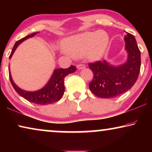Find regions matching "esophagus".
Instances as JSON below:
<instances>
[{
  "instance_id": "34e87169",
  "label": "esophagus",
  "mask_w": 152,
  "mask_h": 152,
  "mask_svg": "<svg viewBox=\"0 0 152 152\" xmlns=\"http://www.w3.org/2000/svg\"><path fill=\"white\" fill-rule=\"evenodd\" d=\"M77 68L79 70L84 69V68H86V66L84 65V64H79V65L77 66Z\"/></svg>"
}]
</instances>
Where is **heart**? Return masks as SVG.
<instances>
[{
  "label": "heart",
  "instance_id": "heart-1",
  "mask_svg": "<svg viewBox=\"0 0 152 152\" xmlns=\"http://www.w3.org/2000/svg\"><path fill=\"white\" fill-rule=\"evenodd\" d=\"M109 43V37L105 31L86 32L64 39L62 46L75 57L84 56L87 59L98 60L102 58Z\"/></svg>",
  "mask_w": 152,
  "mask_h": 152
}]
</instances>
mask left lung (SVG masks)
<instances>
[{"label":"left lung","instance_id":"8db88e82","mask_svg":"<svg viewBox=\"0 0 152 152\" xmlns=\"http://www.w3.org/2000/svg\"><path fill=\"white\" fill-rule=\"evenodd\" d=\"M124 40L127 59L124 64L113 66L106 60L89 64L94 77L89 84L93 94L101 98H113L132 88L140 72V52L134 35L126 32Z\"/></svg>","mask_w":152,"mask_h":152}]
</instances>
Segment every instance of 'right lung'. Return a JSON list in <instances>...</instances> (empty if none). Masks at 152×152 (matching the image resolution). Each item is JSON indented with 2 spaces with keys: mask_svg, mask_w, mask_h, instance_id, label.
<instances>
[{
  "mask_svg": "<svg viewBox=\"0 0 152 152\" xmlns=\"http://www.w3.org/2000/svg\"><path fill=\"white\" fill-rule=\"evenodd\" d=\"M38 32H34L32 34H29L25 37L24 38L20 39L19 41H16L12 48V53L10 55V59H11L12 55L17 48V47L26 39L32 38L36 35ZM76 71V68L75 66H71L69 68L64 69V68H57L54 70L51 77L50 78L47 84L43 87L42 88L39 89L36 91H28L19 88L12 80L11 72H10L9 67V75L11 84L15 91L20 96L23 97L30 102L37 104L40 105H46L49 104H52L59 100L63 96L65 86H64V77L68 75L71 74L72 72Z\"/></svg>",
  "mask_w": 152,
  "mask_h": 152,
  "instance_id": "1",
  "label": "right lung"
}]
</instances>
